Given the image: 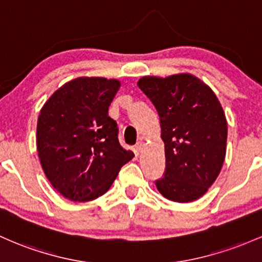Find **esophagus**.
Wrapping results in <instances>:
<instances>
[{
    "label": "esophagus",
    "instance_id": "1",
    "mask_svg": "<svg viewBox=\"0 0 262 262\" xmlns=\"http://www.w3.org/2000/svg\"><path fill=\"white\" fill-rule=\"evenodd\" d=\"M143 148H144V143L143 142H138L136 144V150L138 151V153H140V151L143 150Z\"/></svg>",
    "mask_w": 262,
    "mask_h": 262
}]
</instances>
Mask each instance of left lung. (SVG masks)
<instances>
[{
	"instance_id": "left-lung-1",
	"label": "left lung",
	"mask_w": 262,
	"mask_h": 262,
	"mask_svg": "<svg viewBox=\"0 0 262 262\" xmlns=\"http://www.w3.org/2000/svg\"><path fill=\"white\" fill-rule=\"evenodd\" d=\"M138 87L160 118L165 173L155 185L166 199L190 203L203 196L225 160L228 124L214 92L189 73L146 76Z\"/></svg>"
}]
</instances>
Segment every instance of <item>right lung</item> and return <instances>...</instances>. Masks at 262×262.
Returning a JSON list of instances; mask_svg holds the SVG:
<instances>
[{"instance_id": "obj_1", "label": "right lung", "mask_w": 262, "mask_h": 262, "mask_svg": "<svg viewBox=\"0 0 262 262\" xmlns=\"http://www.w3.org/2000/svg\"><path fill=\"white\" fill-rule=\"evenodd\" d=\"M118 79L79 77L45 103L37 122V151L46 177L66 199L91 201L108 191L120 168L133 159L118 140L108 108Z\"/></svg>"}]
</instances>
